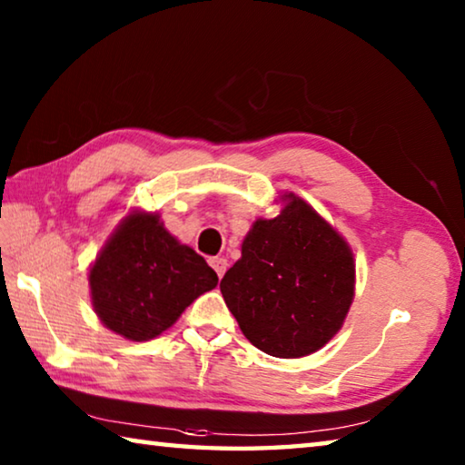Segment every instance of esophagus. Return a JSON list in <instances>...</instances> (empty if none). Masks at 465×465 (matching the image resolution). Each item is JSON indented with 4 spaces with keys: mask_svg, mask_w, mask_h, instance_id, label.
<instances>
[{
    "mask_svg": "<svg viewBox=\"0 0 465 465\" xmlns=\"http://www.w3.org/2000/svg\"><path fill=\"white\" fill-rule=\"evenodd\" d=\"M209 264L213 266V271L217 272V277L222 279L223 274H225V271H227V261H225V258H219V256L217 258H211Z\"/></svg>",
    "mask_w": 465,
    "mask_h": 465,
    "instance_id": "obj_1",
    "label": "esophagus"
}]
</instances>
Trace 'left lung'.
I'll return each instance as SVG.
<instances>
[{
    "label": "left lung",
    "mask_w": 465,
    "mask_h": 465,
    "mask_svg": "<svg viewBox=\"0 0 465 465\" xmlns=\"http://www.w3.org/2000/svg\"><path fill=\"white\" fill-rule=\"evenodd\" d=\"M219 289L256 349L297 359L341 330L355 295V264L341 235L289 194L281 215L252 225Z\"/></svg>",
    "instance_id": "left-lung-1"
}]
</instances>
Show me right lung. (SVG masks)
<instances>
[{
	"label": "right lung",
	"mask_w": 465,
	"mask_h": 465,
	"mask_svg": "<svg viewBox=\"0 0 465 465\" xmlns=\"http://www.w3.org/2000/svg\"><path fill=\"white\" fill-rule=\"evenodd\" d=\"M217 281L204 258L178 243L153 213L124 219L90 271L92 303L102 324L139 342L170 328Z\"/></svg>",
	"instance_id": "1"
}]
</instances>
